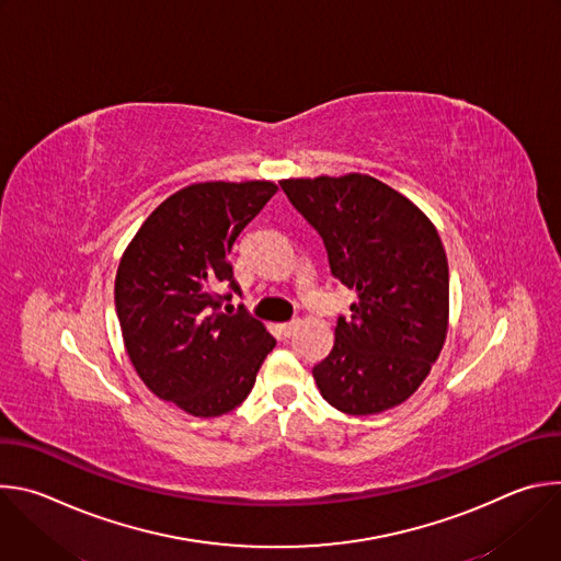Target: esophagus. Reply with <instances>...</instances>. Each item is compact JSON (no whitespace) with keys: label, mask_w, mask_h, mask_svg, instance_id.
I'll list each match as a JSON object with an SVG mask.
<instances>
[{"label":"esophagus","mask_w":561,"mask_h":561,"mask_svg":"<svg viewBox=\"0 0 561 561\" xmlns=\"http://www.w3.org/2000/svg\"><path fill=\"white\" fill-rule=\"evenodd\" d=\"M297 327H299V319H290V322L279 324V333H282L284 337H290V335L297 331Z\"/></svg>","instance_id":"obj_1"}]
</instances>
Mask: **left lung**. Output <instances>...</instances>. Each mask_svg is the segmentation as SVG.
I'll return each mask as SVG.
<instances>
[{
	"mask_svg": "<svg viewBox=\"0 0 561 561\" xmlns=\"http://www.w3.org/2000/svg\"><path fill=\"white\" fill-rule=\"evenodd\" d=\"M279 186L322 234L335 279L355 290L351 319L312 368L319 392L346 415L402 402L431 373L448 331V262L426 213L388 184L348 173Z\"/></svg>",
	"mask_w": 561,
	"mask_h": 561,
	"instance_id": "left-lung-1",
	"label": "left lung"
}]
</instances>
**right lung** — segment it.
I'll return each mask as SVG.
<instances>
[{
	"instance_id": "right-lung-1",
	"label": "right lung",
	"mask_w": 561,
	"mask_h": 561,
	"mask_svg": "<svg viewBox=\"0 0 561 561\" xmlns=\"http://www.w3.org/2000/svg\"><path fill=\"white\" fill-rule=\"evenodd\" d=\"M277 193L273 182H197L159 204L126 247L115 308L126 353L152 394L193 417H219L249 397L275 348L247 310H221L239 286L230 253Z\"/></svg>"
}]
</instances>
